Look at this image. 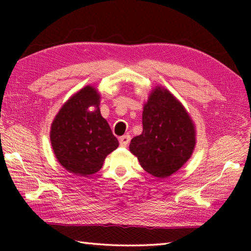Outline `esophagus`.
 Returning a JSON list of instances; mask_svg holds the SVG:
<instances>
[{
	"instance_id": "obj_1",
	"label": "esophagus",
	"mask_w": 251,
	"mask_h": 251,
	"mask_svg": "<svg viewBox=\"0 0 251 251\" xmlns=\"http://www.w3.org/2000/svg\"><path fill=\"white\" fill-rule=\"evenodd\" d=\"M130 142V136L129 135H124L120 137V144L122 147H126L128 145V143Z\"/></svg>"
}]
</instances>
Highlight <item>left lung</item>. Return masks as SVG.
<instances>
[{
    "instance_id": "left-lung-1",
    "label": "left lung",
    "mask_w": 251,
    "mask_h": 251,
    "mask_svg": "<svg viewBox=\"0 0 251 251\" xmlns=\"http://www.w3.org/2000/svg\"><path fill=\"white\" fill-rule=\"evenodd\" d=\"M195 145L189 114L171 92L156 86L144 105L143 133L130 141V152L147 173L161 179L182 167Z\"/></svg>"
}]
</instances>
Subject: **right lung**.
Instances as JSON below:
<instances>
[{"label": "right lung", "mask_w": 251, "mask_h": 251, "mask_svg": "<svg viewBox=\"0 0 251 251\" xmlns=\"http://www.w3.org/2000/svg\"><path fill=\"white\" fill-rule=\"evenodd\" d=\"M100 96L88 85L62 106L50 126V144L55 157L66 171L87 177L99 172L106 156L118 147V141L100 115ZM91 105L96 109L88 110Z\"/></svg>", "instance_id": "right-lung-1"}]
</instances>
